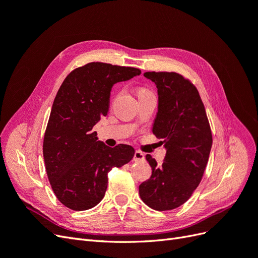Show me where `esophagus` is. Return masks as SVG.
Returning <instances> with one entry per match:
<instances>
[{"mask_svg": "<svg viewBox=\"0 0 258 258\" xmlns=\"http://www.w3.org/2000/svg\"><path fill=\"white\" fill-rule=\"evenodd\" d=\"M144 159H145V156H144V154H143L142 152L137 151V152L135 153V156H134V160H135V161L140 162V161H143Z\"/></svg>", "mask_w": 258, "mask_h": 258, "instance_id": "obj_1", "label": "esophagus"}]
</instances>
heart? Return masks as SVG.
Returning <instances> with one entry per match:
<instances>
[{"instance_id": "heart-1", "label": "heart", "mask_w": 258, "mask_h": 258, "mask_svg": "<svg viewBox=\"0 0 258 258\" xmlns=\"http://www.w3.org/2000/svg\"><path fill=\"white\" fill-rule=\"evenodd\" d=\"M141 91H146V89H140L139 90V92H141Z\"/></svg>"}]
</instances>
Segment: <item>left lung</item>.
<instances>
[{"instance_id": "obj_1", "label": "left lung", "mask_w": 258, "mask_h": 258, "mask_svg": "<svg viewBox=\"0 0 258 258\" xmlns=\"http://www.w3.org/2000/svg\"><path fill=\"white\" fill-rule=\"evenodd\" d=\"M144 76L157 86L158 113L153 134L162 139L167 153L160 167L146 155L152 175L139 186V194L150 208L169 211L185 204L201 182L212 132L204 102L188 79L175 72H146Z\"/></svg>"}]
</instances>
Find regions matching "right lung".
Listing matches in <instances>:
<instances>
[{
    "mask_svg": "<svg viewBox=\"0 0 258 258\" xmlns=\"http://www.w3.org/2000/svg\"><path fill=\"white\" fill-rule=\"evenodd\" d=\"M141 70L90 62L76 68L60 86L46 127L43 156L51 188L64 207L84 211L103 199L107 174L135 156L127 144L108 147L92 131L110 108L113 85Z\"/></svg>",
    "mask_w": 258,
    "mask_h": 258,
    "instance_id": "add662e5",
    "label": "right lung"
}]
</instances>
